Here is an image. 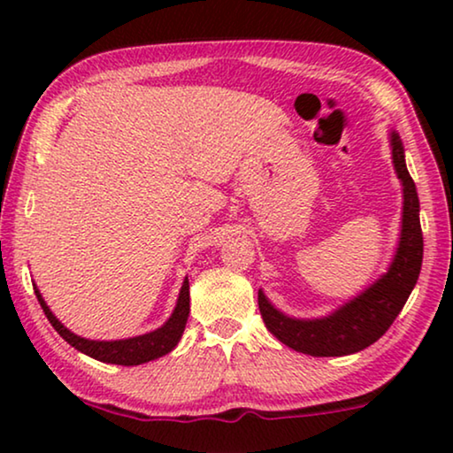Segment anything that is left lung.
Instances as JSON below:
<instances>
[{"label":"left lung","instance_id":"left-lung-1","mask_svg":"<svg viewBox=\"0 0 453 453\" xmlns=\"http://www.w3.org/2000/svg\"><path fill=\"white\" fill-rule=\"evenodd\" d=\"M394 169L402 181V233L398 250L386 274L365 288L355 299L319 319H295L272 305L262 290L257 305L264 324L288 349L311 357H344L367 349L389 330L394 319L411 296L423 264V231L418 219V196L411 173L406 169L404 146L392 132Z\"/></svg>","mask_w":453,"mask_h":453}]
</instances>
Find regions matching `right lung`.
<instances>
[{
    "label": "right lung",
    "instance_id": "add662e5",
    "mask_svg": "<svg viewBox=\"0 0 453 453\" xmlns=\"http://www.w3.org/2000/svg\"><path fill=\"white\" fill-rule=\"evenodd\" d=\"M35 295L39 299L42 311H45L49 324L55 327V332L59 334L61 338L65 340L67 344H72L73 349L84 352L96 361L111 363V365H126V367H132V365H142L148 361H154V358L165 357L166 352L175 349L179 340L183 336L185 324H188L189 318V280L185 278L181 293H179L175 311L169 319L165 321V326H160L158 330L142 334V336L135 338H126V340H88L80 338L76 334L67 330V327L61 324V321L51 313V309L47 307L45 299H42L39 290L35 287Z\"/></svg>",
    "mask_w": 453,
    "mask_h": 453
}]
</instances>
